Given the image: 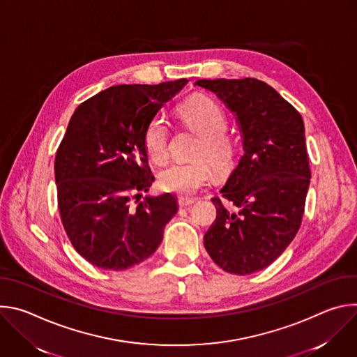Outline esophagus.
Returning <instances> with one entry per match:
<instances>
[{"mask_svg": "<svg viewBox=\"0 0 357 357\" xmlns=\"http://www.w3.org/2000/svg\"><path fill=\"white\" fill-rule=\"evenodd\" d=\"M192 203H195V199H193V197H179V199H178V205H179L181 208L190 206Z\"/></svg>", "mask_w": 357, "mask_h": 357, "instance_id": "esophagus-1", "label": "esophagus"}]
</instances>
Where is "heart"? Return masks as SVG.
Returning a JSON list of instances; mask_svg holds the SVG:
<instances>
[{"label":"heart","instance_id":"heart-1","mask_svg":"<svg viewBox=\"0 0 357 357\" xmlns=\"http://www.w3.org/2000/svg\"><path fill=\"white\" fill-rule=\"evenodd\" d=\"M179 116L200 134V141L193 152L195 157L200 158L169 165L160 174L158 185L165 192L186 197L195 195L211 178V168L204 158L209 160L216 169H223L231 160L233 146L225 135L226 117L212 98L197 96L188 100L179 107ZM169 126L162 116L149 123L144 135V145L146 155L154 164H167L169 158Z\"/></svg>","mask_w":357,"mask_h":357}]
</instances>
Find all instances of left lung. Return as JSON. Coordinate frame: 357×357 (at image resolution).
<instances>
[{"mask_svg": "<svg viewBox=\"0 0 357 357\" xmlns=\"http://www.w3.org/2000/svg\"><path fill=\"white\" fill-rule=\"evenodd\" d=\"M234 113L243 155L215 196L216 220L203 237L212 260L236 275L275 261L299 230L311 169L298 110L257 79L197 80Z\"/></svg>", "mask_w": 357, "mask_h": 357, "instance_id": "8db88e82", "label": "left lung"}]
</instances>
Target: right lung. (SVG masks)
Returning <instances> with one entry per match:
<instances>
[{"instance_id": "obj_1", "label": "right lung", "mask_w": 357, "mask_h": 357, "mask_svg": "<svg viewBox=\"0 0 357 357\" xmlns=\"http://www.w3.org/2000/svg\"><path fill=\"white\" fill-rule=\"evenodd\" d=\"M186 83L113 86L75 110L55 158L58 208L72 245L91 266L123 271L139 264L178 212L171 193L138 200L155 181L145 131Z\"/></svg>"}]
</instances>
